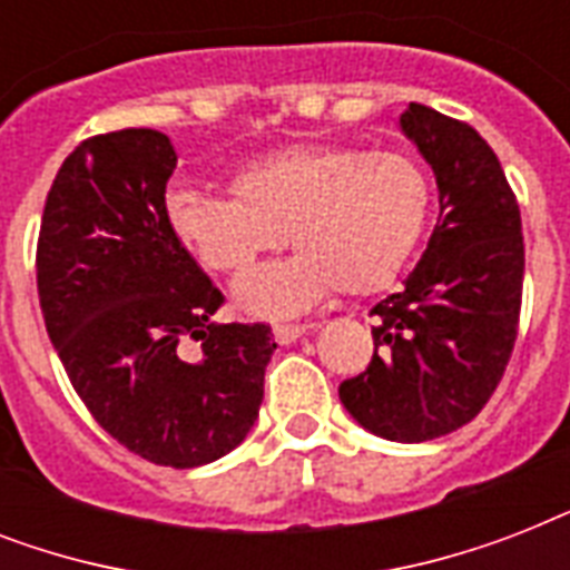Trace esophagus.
Instances as JSON below:
<instances>
[{"instance_id": "esophagus-1", "label": "esophagus", "mask_w": 570, "mask_h": 570, "mask_svg": "<svg viewBox=\"0 0 570 570\" xmlns=\"http://www.w3.org/2000/svg\"><path fill=\"white\" fill-rule=\"evenodd\" d=\"M313 325H298V322H277L275 325V340L281 343V346H289V343H295V340L302 337V334H307Z\"/></svg>"}]
</instances>
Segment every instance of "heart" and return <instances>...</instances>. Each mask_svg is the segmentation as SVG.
Masks as SVG:
<instances>
[{
    "label": "heart",
    "instance_id": "1",
    "mask_svg": "<svg viewBox=\"0 0 570 570\" xmlns=\"http://www.w3.org/2000/svg\"><path fill=\"white\" fill-rule=\"evenodd\" d=\"M236 197L171 189L174 236L213 272H242L293 245L302 254L250 272L236 298L254 313H295L337 284L379 293L414 259L429 218L432 183L411 156L346 145L286 147L233 177Z\"/></svg>",
    "mask_w": 570,
    "mask_h": 570
}]
</instances>
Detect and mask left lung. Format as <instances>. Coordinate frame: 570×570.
<instances>
[{"label": "left lung", "mask_w": 570, "mask_h": 570, "mask_svg": "<svg viewBox=\"0 0 570 570\" xmlns=\"http://www.w3.org/2000/svg\"><path fill=\"white\" fill-rule=\"evenodd\" d=\"M402 129L432 165L441 215L402 293L370 311L375 355L340 384L370 432L420 443L468 425L494 396L518 340L523 295L521 209L476 129L411 102Z\"/></svg>", "instance_id": "left-lung-1"}]
</instances>
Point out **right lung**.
Instances as JSON below:
<instances>
[{"instance_id": "add662e5", "label": "right lung", "mask_w": 570, "mask_h": 570, "mask_svg": "<svg viewBox=\"0 0 570 570\" xmlns=\"http://www.w3.org/2000/svg\"><path fill=\"white\" fill-rule=\"evenodd\" d=\"M174 168L156 129L85 138L52 180L35 266L49 340L102 432L186 470L245 441L277 343L266 322H213L222 289L165 215Z\"/></svg>"}]
</instances>
